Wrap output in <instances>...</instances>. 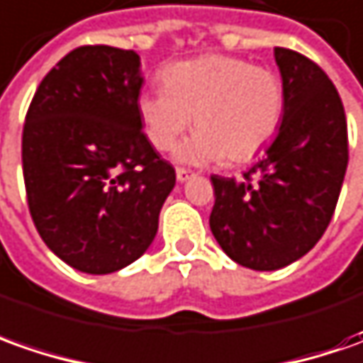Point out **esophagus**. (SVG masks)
<instances>
[{"instance_id": "esophagus-1", "label": "esophagus", "mask_w": 363, "mask_h": 363, "mask_svg": "<svg viewBox=\"0 0 363 363\" xmlns=\"http://www.w3.org/2000/svg\"><path fill=\"white\" fill-rule=\"evenodd\" d=\"M193 177H194V172H191V170H186V169H177V181H179V182L191 181Z\"/></svg>"}]
</instances>
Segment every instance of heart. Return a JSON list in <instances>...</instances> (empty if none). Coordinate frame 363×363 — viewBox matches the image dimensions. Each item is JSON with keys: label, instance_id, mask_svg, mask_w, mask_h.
I'll list each match as a JSON object with an SVG mask.
<instances>
[{"label": "heart", "instance_id": "1", "mask_svg": "<svg viewBox=\"0 0 363 363\" xmlns=\"http://www.w3.org/2000/svg\"><path fill=\"white\" fill-rule=\"evenodd\" d=\"M160 82L162 88L136 98V114L160 152L179 144L193 116L196 134L179 150L182 162H249L281 126L285 90L279 76L239 57L208 54L174 62L162 68Z\"/></svg>", "mask_w": 363, "mask_h": 363}]
</instances>
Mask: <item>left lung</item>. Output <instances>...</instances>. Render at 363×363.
<instances>
[{
    "mask_svg": "<svg viewBox=\"0 0 363 363\" xmlns=\"http://www.w3.org/2000/svg\"><path fill=\"white\" fill-rule=\"evenodd\" d=\"M285 110L279 132L245 181L211 177V231L235 263L275 271L306 255L335 211L347 169V122L328 74L309 57L275 48ZM259 172L251 183L249 174Z\"/></svg>",
    "mask_w": 363,
    "mask_h": 363,
    "instance_id": "1",
    "label": "left lung"
}]
</instances>
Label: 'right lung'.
Instances as JSON below:
<instances>
[{
  "instance_id": "1",
  "label": "right lung",
  "mask_w": 363,
  "mask_h": 363,
  "mask_svg": "<svg viewBox=\"0 0 363 363\" xmlns=\"http://www.w3.org/2000/svg\"><path fill=\"white\" fill-rule=\"evenodd\" d=\"M140 56L82 45L48 72L21 136L28 205L44 243L69 267L106 275L155 241L177 174L136 114Z\"/></svg>"
}]
</instances>
